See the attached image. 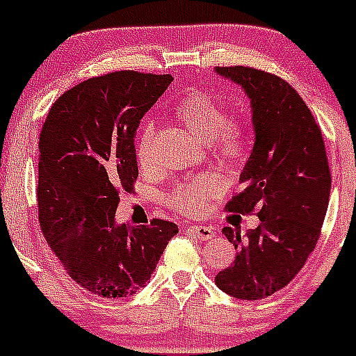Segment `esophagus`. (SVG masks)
Returning a JSON list of instances; mask_svg holds the SVG:
<instances>
[{
  "mask_svg": "<svg viewBox=\"0 0 356 356\" xmlns=\"http://www.w3.org/2000/svg\"><path fill=\"white\" fill-rule=\"evenodd\" d=\"M188 232H191V234H193L195 237L200 238V241H211V238L214 237V230L209 227H202V225H189Z\"/></svg>",
  "mask_w": 356,
  "mask_h": 356,
  "instance_id": "34e87169",
  "label": "esophagus"
}]
</instances>
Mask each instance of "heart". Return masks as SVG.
<instances>
[{
    "label": "heart",
    "mask_w": 356,
    "mask_h": 356,
    "mask_svg": "<svg viewBox=\"0 0 356 356\" xmlns=\"http://www.w3.org/2000/svg\"><path fill=\"white\" fill-rule=\"evenodd\" d=\"M175 121L193 133L202 142H211L214 154L225 163L241 161L248 147V135L242 122L228 121L227 105L200 91L182 96L174 107ZM154 126L145 122L137 137V156L142 167H147L151 158ZM225 181L216 174H204L181 182L170 193V204L188 216H200L207 211L211 200L223 193Z\"/></svg>",
    "instance_id": "1"
}]
</instances>
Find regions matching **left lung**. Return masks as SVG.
Listing matches in <instances>:
<instances>
[{"label": "left lung", "mask_w": 356, "mask_h": 356, "mask_svg": "<svg viewBox=\"0 0 356 356\" xmlns=\"http://www.w3.org/2000/svg\"><path fill=\"white\" fill-rule=\"evenodd\" d=\"M214 72L244 89L254 128L242 189L227 207L257 212L261 221L245 235L223 228L237 257L218 272L216 284L235 298L260 300L290 283L320 238L332 188L327 151L320 126L286 81L248 66Z\"/></svg>", "instance_id": "obj_1"}]
</instances>
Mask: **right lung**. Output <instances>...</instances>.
I'll return each instance as SVG.
<instances>
[{
    "instance_id": "obj_1",
    "label": "right lung",
    "mask_w": 356,
    "mask_h": 356,
    "mask_svg": "<svg viewBox=\"0 0 356 356\" xmlns=\"http://www.w3.org/2000/svg\"><path fill=\"white\" fill-rule=\"evenodd\" d=\"M172 75L114 72L68 89L40 133L38 218L43 235L75 283L91 293H137L154 272L177 225H118L119 193L138 177L140 119Z\"/></svg>"
}]
</instances>
